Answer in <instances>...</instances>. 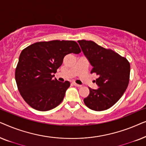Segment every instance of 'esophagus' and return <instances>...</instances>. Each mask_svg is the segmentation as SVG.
<instances>
[{"mask_svg": "<svg viewBox=\"0 0 146 146\" xmlns=\"http://www.w3.org/2000/svg\"><path fill=\"white\" fill-rule=\"evenodd\" d=\"M72 84H73V85H74V86H76V87H81V85L78 84H76V83H75V82H72Z\"/></svg>", "mask_w": 146, "mask_h": 146, "instance_id": "obj_1", "label": "esophagus"}]
</instances>
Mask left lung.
I'll use <instances>...</instances> for the list:
<instances>
[{"label": "left lung", "instance_id": "8db88e82", "mask_svg": "<svg viewBox=\"0 0 146 146\" xmlns=\"http://www.w3.org/2000/svg\"><path fill=\"white\" fill-rule=\"evenodd\" d=\"M78 42L92 66L91 74L98 76L95 80L98 88H89L90 94L84 102L92 110H106L114 105L125 92L129 84L130 65L125 58L94 42L82 40Z\"/></svg>", "mask_w": 146, "mask_h": 146}]
</instances>
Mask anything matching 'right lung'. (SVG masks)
Listing matches in <instances>:
<instances>
[{"label": "right lung", "instance_id": "right-lung-1", "mask_svg": "<svg viewBox=\"0 0 146 146\" xmlns=\"http://www.w3.org/2000/svg\"><path fill=\"white\" fill-rule=\"evenodd\" d=\"M75 41L38 42L30 45L20 54L15 70L18 89L30 106L39 111H48L58 106L70 84L53 78L66 55L79 54Z\"/></svg>", "mask_w": 146, "mask_h": 146}]
</instances>
